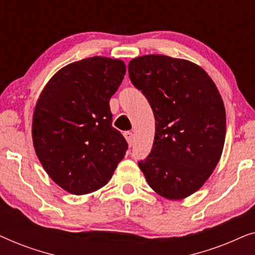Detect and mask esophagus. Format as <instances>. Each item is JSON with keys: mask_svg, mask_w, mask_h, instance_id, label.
<instances>
[{"mask_svg": "<svg viewBox=\"0 0 255 255\" xmlns=\"http://www.w3.org/2000/svg\"><path fill=\"white\" fill-rule=\"evenodd\" d=\"M124 137H125V139H127L128 146L131 147L132 144H133V134H132V132H130V131L124 132Z\"/></svg>", "mask_w": 255, "mask_h": 255, "instance_id": "1", "label": "esophagus"}]
</instances>
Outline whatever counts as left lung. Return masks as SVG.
<instances>
[{"label": "left lung", "mask_w": 255, "mask_h": 255, "mask_svg": "<svg viewBox=\"0 0 255 255\" xmlns=\"http://www.w3.org/2000/svg\"><path fill=\"white\" fill-rule=\"evenodd\" d=\"M128 76L155 118L149 154L138 161L153 190L181 200L203 186L221 159L225 108L217 87L200 66L160 54L128 62Z\"/></svg>", "instance_id": "obj_1"}]
</instances>
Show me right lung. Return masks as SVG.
Here are the masks:
<instances>
[{
    "label": "right lung",
    "instance_id": "1",
    "mask_svg": "<svg viewBox=\"0 0 255 255\" xmlns=\"http://www.w3.org/2000/svg\"><path fill=\"white\" fill-rule=\"evenodd\" d=\"M125 71L118 59H82L61 68L40 94L32 122L34 151L68 193L85 195L106 186L127 153L109 106Z\"/></svg>",
    "mask_w": 255,
    "mask_h": 255
}]
</instances>
